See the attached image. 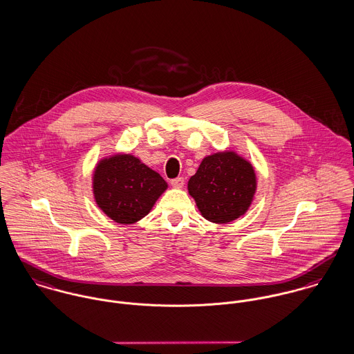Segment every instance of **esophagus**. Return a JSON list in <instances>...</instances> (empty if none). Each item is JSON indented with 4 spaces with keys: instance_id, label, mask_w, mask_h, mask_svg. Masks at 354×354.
<instances>
[{
    "instance_id": "1",
    "label": "esophagus",
    "mask_w": 354,
    "mask_h": 354,
    "mask_svg": "<svg viewBox=\"0 0 354 354\" xmlns=\"http://www.w3.org/2000/svg\"><path fill=\"white\" fill-rule=\"evenodd\" d=\"M171 185L175 189H182L185 186V179L183 178H175V179L171 180Z\"/></svg>"
}]
</instances>
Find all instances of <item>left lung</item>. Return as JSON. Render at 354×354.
I'll use <instances>...</instances> for the list:
<instances>
[{
	"label": "left lung",
	"instance_id": "8db88e82",
	"mask_svg": "<svg viewBox=\"0 0 354 354\" xmlns=\"http://www.w3.org/2000/svg\"><path fill=\"white\" fill-rule=\"evenodd\" d=\"M256 190L253 167L233 152L207 156L189 180V192L202 216L226 223L243 216Z\"/></svg>",
	"mask_w": 354,
	"mask_h": 354
}]
</instances>
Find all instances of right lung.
<instances>
[{
	"label": "right lung",
	"mask_w": 354,
	"mask_h": 354,
	"mask_svg": "<svg viewBox=\"0 0 354 354\" xmlns=\"http://www.w3.org/2000/svg\"><path fill=\"white\" fill-rule=\"evenodd\" d=\"M165 189L167 183L158 172L131 155L105 159L95 168V201L118 223L145 217Z\"/></svg>",
	"instance_id": "1"
}]
</instances>
